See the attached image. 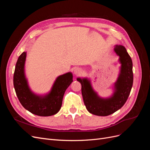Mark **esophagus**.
<instances>
[{
    "label": "esophagus",
    "mask_w": 150,
    "mask_h": 150,
    "mask_svg": "<svg viewBox=\"0 0 150 150\" xmlns=\"http://www.w3.org/2000/svg\"><path fill=\"white\" fill-rule=\"evenodd\" d=\"M73 72L76 76H79V75H81V74H82L83 70L79 67H75L74 71H73Z\"/></svg>",
    "instance_id": "esophagus-1"
}]
</instances>
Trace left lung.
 <instances>
[{
	"label": "left lung",
	"mask_w": 150,
	"mask_h": 150,
	"mask_svg": "<svg viewBox=\"0 0 150 150\" xmlns=\"http://www.w3.org/2000/svg\"><path fill=\"white\" fill-rule=\"evenodd\" d=\"M114 51L119 56L121 66L110 96L103 98L99 96L93 89L91 79L87 77L76 79L81 84V93L86 108L94 115L106 116L119 110L125 104L132 88L133 73L131 58L122 45H115Z\"/></svg>",
	"instance_id": "obj_1"
}]
</instances>
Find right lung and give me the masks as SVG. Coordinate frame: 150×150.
<instances>
[{
  "label": "right lung",
  "mask_w": 150,
  "mask_h": 150,
  "mask_svg": "<svg viewBox=\"0 0 150 150\" xmlns=\"http://www.w3.org/2000/svg\"><path fill=\"white\" fill-rule=\"evenodd\" d=\"M27 52L19 57L13 74V86L17 96L25 110L40 116H50L59 111L66 90L72 82L71 72L57 77L51 90L46 94H35L29 87L25 72Z\"/></svg>",
  "instance_id": "obj_1"
}]
</instances>
